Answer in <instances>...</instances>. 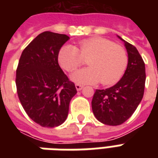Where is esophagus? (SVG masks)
<instances>
[{"label":"esophagus","mask_w":158,"mask_h":158,"mask_svg":"<svg viewBox=\"0 0 158 158\" xmlns=\"http://www.w3.org/2000/svg\"><path fill=\"white\" fill-rule=\"evenodd\" d=\"M75 88L77 90H81V89H83V85H79V84H76Z\"/></svg>","instance_id":"obj_1"}]
</instances>
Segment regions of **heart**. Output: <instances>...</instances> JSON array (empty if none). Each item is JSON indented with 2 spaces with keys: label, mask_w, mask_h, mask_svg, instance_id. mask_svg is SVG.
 Listing matches in <instances>:
<instances>
[{
  "label": "heart",
  "mask_w": 158,
  "mask_h": 158,
  "mask_svg": "<svg viewBox=\"0 0 158 158\" xmlns=\"http://www.w3.org/2000/svg\"><path fill=\"white\" fill-rule=\"evenodd\" d=\"M86 69H79L71 75L73 82L94 85L100 81L108 85L116 83L124 73L128 65V56L122 45L102 37L84 40L79 47L65 45L60 49L58 62L62 69L73 72L88 59Z\"/></svg>",
  "instance_id": "obj_1"
}]
</instances>
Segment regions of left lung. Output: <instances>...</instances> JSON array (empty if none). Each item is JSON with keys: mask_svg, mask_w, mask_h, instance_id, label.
<instances>
[{"mask_svg": "<svg viewBox=\"0 0 158 158\" xmlns=\"http://www.w3.org/2000/svg\"><path fill=\"white\" fill-rule=\"evenodd\" d=\"M124 42L128 52V65L122 79L106 89H96L91 106L98 121L106 125L122 124L129 119L139 106L144 95L146 83L145 62L138 50Z\"/></svg>", "mask_w": 158, "mask_h": 158, "instance_id": "8db88e82", "label": "left lung"}]
</instances>
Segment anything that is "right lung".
<instances>
[{
    "mask_svg": "<svg viewBox=\"0 0 158 158\" xmlns=\"http://www.w3.org/2000/svg\"><path fill=\"white\" fill-rule=\"evenodd\" d=\"M69 37L45 31L22 52L16 71L19 101L28 116L42 127L54 128L64 123L75 85L58 64L60 49Z\"/></svg>",
    "mask_w": 158,
    "mask_h": 158,
    "instance_id": "add662e5",
    "label": "right lung"
}]
</instances>
